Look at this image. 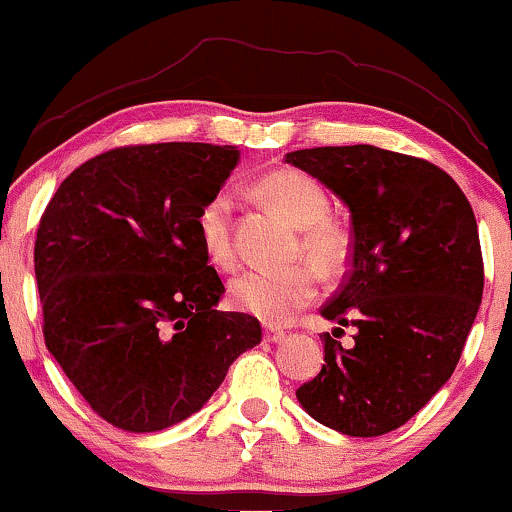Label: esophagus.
Segmentation results:
<instances>
[{
    "label": "esophagus",
    "instance_id": "obj_1",
    "mask_svg": "<svg viewBox=\"0 0 512 512\" xmlns=\"http://www.w3.org/2000/svg\"><path fill=\"white\" fill-rule=\"evenodd\" d=\"M284 338H287V334H284V331H282L280 327H268V329H265V341H270V343H282Z\"/></svg>",
    "mask_w": 512,
    "mask_h": 512
}]
</instances>
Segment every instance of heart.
<instances>
[{"label": "heart", "mask_w": 512, "mask_h": 512, "mask_svg": "<svg viewBox=\"0 0 512 512\" xmlns=\"http://www.w3.org/2000/svg\"><path fill=\"white\" fill-rule=\"evenodd\" d=\"M263 197L294 228L301 230V251L324 272H336L348 256V237L329 218V195L313 176L294 169H282L261 181ZM232 211L235 199L228 190L211 195L197 214V232L209 261L230 265L232 249ZM317 294V275L308 265L268 270L251 268L232 277L230 303L242 313L261 317L265 322H282L313 301Z\"/></svg>", "instance_id": "1"}]
</instances>
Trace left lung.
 Instances as JSON below:
<instances>
[{"instance_id": "left-lung-1", "label": "left lung", "mask_w": 512, "mask_h": 512, "mask_svg": "<svg viewBox=\"0 0 512 512\" xmlns=\"http://www.w3.org/2000/svg\"><path fill=\"white\" fill-rule=\"evenodd\" d=\"M350 211L353 254L324 320L355 326L343 349L322 334L324 364L296 400L322 426L378 437L404 426L449 381L482 301L477 221L454 178L376 145L287 152Z\"/></svg>"}]
</instances>
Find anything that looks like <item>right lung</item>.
I'll list each match as a JSON object with an SVG mask.
<instances>
[{
	"label": "right lung",
	"instance_id": "add662e5",
	"mask_svg": "<svg viewBox=\"0 0 512 512\" xmlns=\"http://www.w3.org/2000/svg\"><path fill=\"white\" fill-rule=\"evenodd\" d=\"M240 162L235 145L103 152L61 183L35 242L44 341L91 409L157 433L209 402L261 324L216 310L223 282L197 214Z\"/></svg>",
	"mask_w": 512,
	"mask_h": 512
}]
</instances>
